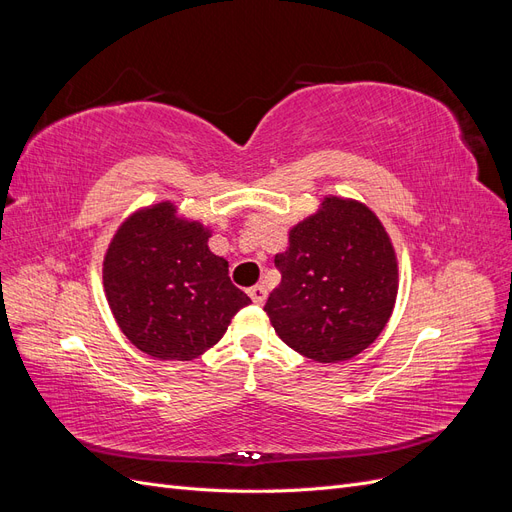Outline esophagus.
Returning <instances> with one entry per match:
<instances>
[{
  "mask_svg": "<svg viewBox=\"0 0 512 512\" xmlns=\"http://www.w3.org/2000/svg\"><path fill=\"white\" fill-rule=\"evenodd\" d=\"M247 294H250V299H252L256 305H262V303L267 301V288L262 286V284L252 286L250 290H247Z\"/></svg>",
  "mask_w": 512,
  "mask_h": 512,
  "instance_id": "34e87169",
  "label": "esophagus"
}]
</instances>
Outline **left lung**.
I'll use <instances>...</instances> for the list:
<instances>
[{"label":"left lung","instance_id":"1","mask_svg":"<svg viewBox=\"0 0 512 512\" xmlns=\"http://www.w3.org/2000/svg\"><path fill=\"white\" fill-rule=\"evenodd\" d=\"M275 256L282 282L265 312L282 342L318 363L361 354L389 322L397 258L384 226L356 200L327 196Z\"/></svg>","mask_w":512,"mask_h":512}]
</instances>
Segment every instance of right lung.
<instances>
[{"mask_svg": "<svg viewBox=\"0 0 512 512\" xmlns=\"http://www.w3.org/2000/svg\"><path fill=\"white\" fill-rule=\"evenodd\" d=\"M211 232L173 203L136 211L104 256V292L130 342L160 361H192L215 346L250 297L209 250Z\"/></svg>", "mask_w": 512, "mask_h": 512, "instance_id": "right-lung-1", "label": "right lung"}]
</instances>
